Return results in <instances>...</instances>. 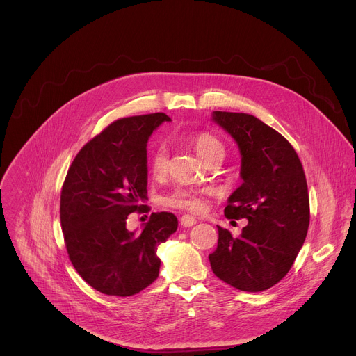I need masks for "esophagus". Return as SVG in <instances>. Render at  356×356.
Returning a JSON list of instances; mask_svg holds the SVG:
<instances>
[{
	"mask_svg": "<svg viewBox=\"0 0 356 356\" xmlns=\"http://www.w3.org/2000/svg\"><path fill=\"white\" fill-rule=\"evenodd\" d=\"M195 222H197L195 218L191 217V216H188V214H184V216H181V218H180V224H181L184 228L193 227Z\"/></svg>",
	"mask_w": 356,
	"mask_h": 356,
	"instance_id": "1",
	"label": "esophagus"
}]
</instances>
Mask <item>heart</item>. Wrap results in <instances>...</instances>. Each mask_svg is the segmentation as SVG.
I'll return each mask as SVG.
<instances>
[{"instance_id":"obj_1","label":"heart","mask_w":356,"mask_h":356,"mask_svg":"<svg viewBox=\"0 0 356 356\" xmlns=\"http://www.w3.org/2000/svg\"><path fill=\"white\" fill-rule=\"evenodd\" d=\"M193 146L197 154L202 158L207 159L211 154L217 150H224L222 143L209 134H198L193 139ZM147 169L149 173L155 179L163 177L168 170V149L163 143H158L156 146L152 147L147 155ZM211 187L204 188H194V187H184L179 186L175 187L172 191L163 194L159 198L161 206L175 209V210H183L190 213H200L206 206L204 198L210 194H213Z\"/></svg>"}]
</instances>
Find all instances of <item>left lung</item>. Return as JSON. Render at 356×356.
<instances>
[{"instance_id":"8db88e82","label":"left lung","mask_w":356,"mask_h":356,"mask_svg":"<svg viewBox=\"0 0 356 356\" xmlns=\"http://www.w3.org/2000/svg\"><path fill=\"white\" fill-rule=\"evenodd\" d=\"M213 121L235 139L242 158V184L229 195L224 214L246 218L248 225L238 238L218 227L211 269L238 290L264 291L287 275L306 239V175L290 142L257 117L214 111Z\"/></svg>"}]
</instances>
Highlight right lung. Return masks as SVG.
<instances>
[{"instance_id": "add662e5", "label": "right lung", "mask_w": 356, "mask_h": 356, "mask_svg": "<svg viewBox=\"0 0 356 356\" xmlns=\"http://www.w3.org/2000/svg\"><path fill=\"white\" fill-rule=\"evenodd\" d=\"M163 113L120 118L88 140L76 155L60 194V222L69 259L95 290L127 297L159 276L158 246L177 229L172 213H152L142 232L127 218L145 211L147 139Z\"/></svg>"}]
</instances>
